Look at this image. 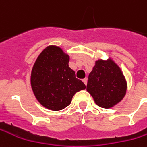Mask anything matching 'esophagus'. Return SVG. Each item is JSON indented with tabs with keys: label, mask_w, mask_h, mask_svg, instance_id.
<instances>
[{
	"label": "esophagus",
	"mask_w": 147,
	"mask_h": 147,
	"mask_svg": "<svg viewBox=\"0 0 147 147\" xmlns=\"http://www.w3.org/2000/svg\"><path fill=\"white\" fill-rule=\"evenodd\" d=\"M82 82H84V84H85V85H87V82H88V79H87V78H83V79H82Z\"/></svg>",
	"instance_id": "obj_1"
}]
</instances>
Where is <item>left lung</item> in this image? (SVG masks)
<instances>
[{
    "label": "left lung",
    "instance_id": "1",
    "mask_svg": "<svg viewBox=\"0 0 147 147\" xmlns=\"http://www.w3.org/2000/svg\"><path fill=\"white\" fill-rule=\"evenodd\" d=\"M127 88V80L114 59L96 60L87 85L96 104L105 109L114 107L125 96Z\"/></svg>",
    "mask_w": 147,
    "mask_h": 147
}]
</instances>
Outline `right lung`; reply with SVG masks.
<instances>
[{"label":"right lung","instance_id":"obj_1","mask_svg":"<svg viewBox=\"0 0 147 147\" xmlns=\"http://www.w3.org/2000/svg\"><path fill=\"white\" fill-rule=\"evenodd\" d=\"M69 55L51 45L38 55L31 72L32 90L37 101L51 110L65 109L74 94L86 88L69 66Z\"/></svg>","mask_w":147,"mask_h":147}]
</instances>
